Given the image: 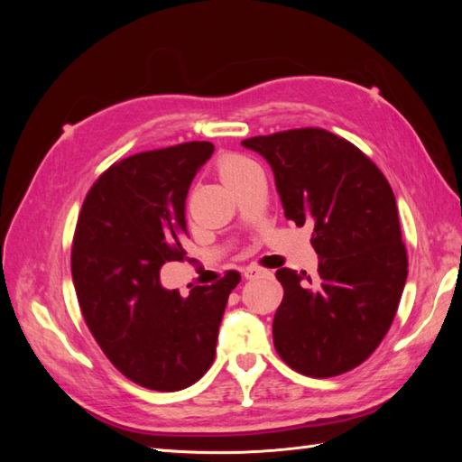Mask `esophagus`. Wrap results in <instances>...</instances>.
<instances>
[{
	"label": "esophagus",
	"mask_w": 462,
	"mask_h": 462,
	"mask_svg": "<svg viewBox=\"0 0 462 462\" xmlns=\"http://www.w3.org/2000/svg\"><path fill=\"white\" fill-rule=\"evenodd\" d=\"M262 273H263V270L258 268V265H246V268L243 270V275H245L246 279H256V277L262 275Z\"/></svg>",
	"instance_id": "34e87169"
}]
</instances>
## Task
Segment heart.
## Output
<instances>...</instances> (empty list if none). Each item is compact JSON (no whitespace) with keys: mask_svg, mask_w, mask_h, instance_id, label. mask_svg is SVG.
<instances>
[{"mask_svg":"<svg viewBox=\"0 0 462 462\" xmlns=\"http://www.w3.org/2000/svg\"><path fill=\"white\" fill-rule=\"evenodd\" d=\"M253 170H256V163L245 156H239V153H229V156L221 158L217 163V173L227 187L236 183V180L243 179Z\"/></svg>","mask_w":462,"mask_h":462,"instance_id":"heart-1","label":"heart"}]
</instances>
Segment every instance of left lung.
I'll use <instances>...</instances> for the list:
<instances>
[{
	"instance_id": "obj_1",
	"label": "left lung",
	"mask_w": 462,
	"mask_h": 462,
	"mask_svg": "<svg viewBox=\"0 0 462 462\" xmlns=\"http://www.w3.org/2000/svg\"><path fill=\"white\" fill-rule=\"evenodd\" d=\"M241 144L268 160L285 217L314 227L319 256L316 282L289 268L275 272L285 291L273 318L277 355L310 377L356 368L393 324L409 273L393 190L365 152L326 129Z\"/></svg>"
}]
</instances>
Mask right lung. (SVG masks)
Listing matches in <instances>:
<instances>
[{"label":"right lung","instance_id":"1","mask_svg":"<svg viewBox=\"0 0 462 462\" xmlns=\"http://www.w3.org/2000/svg\"><path fill=\"white\" fill-rule=\"evenodd\" d=\"M212 143H183L116 162L79 214L71 273L82 318L107 360L127 380L179 391L212 366L217 331L241 273L214 285L163 289L165 262L185 260V200Z\"/></svg>","mask_w":462,"mask_h":462}]
</instances>
